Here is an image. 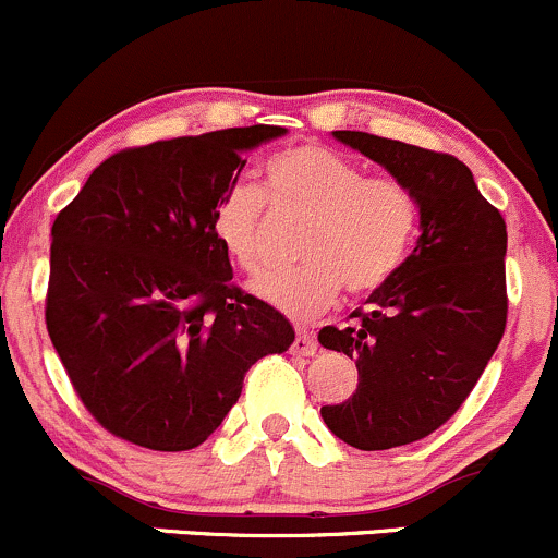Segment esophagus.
<instances>
[{"instance_id": "34e87169", "label": "esophagus", "mask_w": 558, "mask_h": 558, "mask_svg": "<svg viewBox=\"0 0 558 558\" xmlns=\"http://www.w3.org/2000/svg\"><path fill=\"white\" fill-rule=\"evenodd\" d=\"M292 354H298V357H312V354H317V338H314L312 330L298 327L295 341H292Z\"/></svg>"}]
</instances>
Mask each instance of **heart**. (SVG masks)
<instances>
[{
	"instance_id": "b5f03b06",
	"label": "heart",
	"mask_w": 558,
	"mask_h": 558,
	"mask_svg": "<svg viewBox=\"0 0 558 558\" xmlns=\"http://www.w3.org/2000/svg\"><path fill=\"white\" fill-rule=\"evenodd\" d=\"M268 204L306 217L295 241L301 263L252 281L257 298L295 319L317 317L349 295L367 298L405 266L422 204L395 177H371L363 163L327 145H295L268 158L263 191L233 182L211 206V233L244 274L268 263Z\"/></svg>"
}]
</instances>
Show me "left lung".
I'll list each match as a JSON object with an SVG mask.
<instances>
[{
  "instance_id": "8db88e82",
  "label": "left lung",
  "mask_w": 558,
  "mask_h": 558,
  "mask_svg": "<svg viewBox=\"0 0 558 558\" xmlns=\"http://www.w3.org/2000/svg\"><path fill=\"white\" fill-rule=\"evenodd\" d=\"M332 134L422 204V236L398 277L347 327L319 330L322 347L357 360L360 373L352 398L322 405V418L343 444L384 451L433 435L478 384L508 322V231L453 155L365 131Z\"/></svg>"
}]
</instances>
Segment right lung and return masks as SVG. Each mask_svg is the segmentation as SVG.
<instances>
[{"instance_id": "1", "label": "right lung", "mask_w": 558, "mask_h": 558, "mask_svg": "<svg viewBox=\"0 0 558 558\" xmlns=\"http://www.w3.org/2000/svg\"><path fill=\"white\" fill-rule=\"evenodd\" d=\"M281 134L246 125L129 147L56 217L45 325L77 398L114 438L195 449L244 373L295 341L284 314L233 284L211 233L241 153Z\"/></svg>"}]
</instances>
